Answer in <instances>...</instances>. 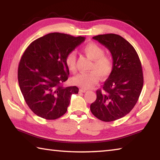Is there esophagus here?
Listing matches in <instances>:
<instances>
[{"label": "esophagus", "instance_id": "esophagus-1", "mask_svg": "<svg viewBox=\"0 0 160 160\" xmlns=\"http://www.w3.org/2000/svg\"><path fill=\"white\" fill-rule=\"evenodd\" d=\"M87 92L86 90H83V89H80V92Z\"/></svg>", "mask_w": 160, "mask_h": 160}]
</instances>
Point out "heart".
Instances as JSON below:
<instances>
[{"label":"heart","instance_id":"b5f03b06","mask_svg":"<svg viewBox=\"0 0 160 160\" xmlns=\"http://www.w3.org/2000/svg\"><path fill=\"white\" fill-rule=\"evenodd\" d=\"M82 51L92 60L89 66L90 71L78 74L72 78V82L80 88L88 89L95 85L99 76L101 79L109 76L113 70V61L111 56L104 54V48L96 43H88L82 47ZM66 64L70 71L75 72L76 56L74 52H70L66 56Z\"/></svg>","mask_w":160,"mask_h":160}]
</instances>
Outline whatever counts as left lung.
I'll return each instance as SVG.
<instances>
[{"label": "left lung", "mask_w": 160, "mask_h": 160, "mask_svg": "<svg viewBox=\"0 0 160 160\" xmlns=\"http://www.w3.org/2000/svg\"><path fill=\"white\" fill-rule=\"evenodd\" d=\"M109 50L113 70L103 85L97 90V99L90 105L92 114L109 122L123 117L136 104L143 86L141 63L133 47L115 34L92 37Z\"/></svg>", "instance_id": "obj_1"}]
</instances>
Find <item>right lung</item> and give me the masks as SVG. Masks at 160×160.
Here are the masks:
<instances>
[{
  "mask_svg": "<svg viewBox=\"0 0 160 160\" xmlns=\"http://www.w3.org/2000/svg\"><path fill=\"white\" fill-rule=\"evenodd\" d=\"M85 37L49 33L34 40L20 59L18 78L21 92L27 104L39 117L53 120L67 112L76 86L64 88L69 70L66 57Z\"/></svg>",
  "mask_w": 160,
  "mask_h": 160,
  "instance_id": "obj_1",
  "label": "right lung"
}]
</instances>
